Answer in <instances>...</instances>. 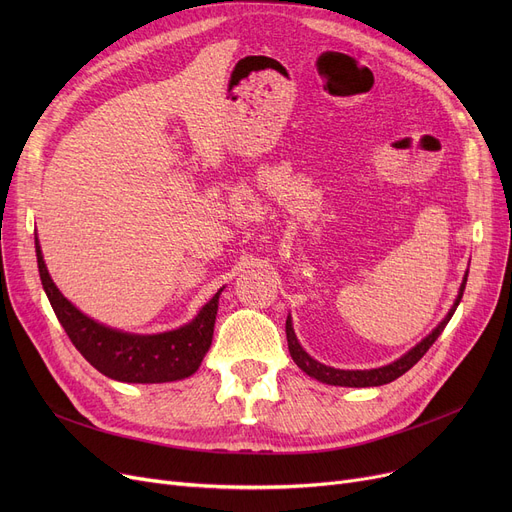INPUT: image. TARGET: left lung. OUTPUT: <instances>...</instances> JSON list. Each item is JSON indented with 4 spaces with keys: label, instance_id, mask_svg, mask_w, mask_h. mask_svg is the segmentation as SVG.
<instances>
[{
    "label": "left lung",
    "instance_id": "obj_1",
    "mask_svg": "<svg viewBox=\"0 0 512 512\" xmlns=\"http://www.w3.org/2000/svg\"><path fill=\"white\" fill-rule=\"evenodd\" d=\"M467 276H469V270L463 278V284H461V290H459V297H456L452 309L448 311V315L440 321L438 328L425 336L417 346H413L411 351L407 355H402L400 359H396L394 363L390 365H384V367H378V369H357V371H351V369H334V367H328L324 363L315 361L313 357H309L303 346L299 344L297 336H294V330H292V319L288 315L286 319V338H288V351H290V357L292 361L297 363L307 375H311V378L324 382V384H332V386H348V388H369V386H384V384H390L394 382L396 378H400L402 373H407L427 351L429 346H432L438 336L444 332L446 324L450 321V317L454 315L456 307H459L461 299H463V292H465V284H467Z\"/></svg>",
    "mask_w": 512,
    "mask_h": 512
}]
</instances>
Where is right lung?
Instances as JSON below:
<instances>
[{
    "mask_svg": "<svg viewBox=\"0 0 512 512\" xmlns=\"http://www.w3.org/2000/svg\"><path fill=\"white\" fill-rule=\"evenodd\" d=\"M35 251L41 284L53 311L78 353L97 371L128 384H164L184 380L199 369L211 346L222 290L215 292V297L191 324L164 334H128L97 324L95 319L78 311L53 284L37 238Z\"/></svg>",
    "mask_w": 512,
    "mask_h": 512,
    "instance_id": "right-lung-1",
    "label": "right lung"
}]
</instances>
